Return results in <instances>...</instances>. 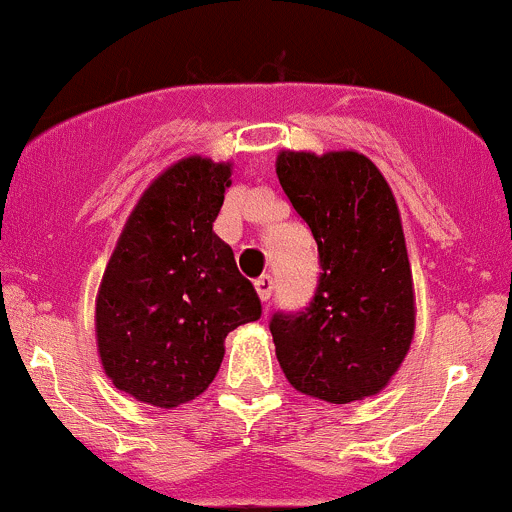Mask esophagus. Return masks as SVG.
I'll return each instance as SVG.
<instances>
[{"label":"esophagus","instance_id":"obj_1","mask_svg":"<svg viewBox=\"0 0 512 512\" xmlns=\"http://www.w3.org/2000/svg\"><path fill=\"white\" fill-rule=\"evenodd\" d=\"M254 286H256V293H258V298H261V301H268V298H271V293H273V278L268 276H258L256 281H254Z\"/></svg>","mask_w":512,"mask_h":512}]
</instances>
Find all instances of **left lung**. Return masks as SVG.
I'll return each mask as SVG.
<instances>
[{"label":"left lung","instance_id":"obj_1","mask_svg":"<svg viewBox=\"0 0 512 512\" xmlns=\"http://www.w3.org/2000/svg\"><path fill=\"white\" fill-rule=\"evenodd\" d=\"M283 194L318 244L308 306L268 321L288 383L328 403L381 391L411 348L413 281L396 199L356 151L278 154Z\"/></svg>","mask_w":512,"mask_h":512}]
</instances>
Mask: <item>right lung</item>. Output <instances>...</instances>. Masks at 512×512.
Returning a JSON list of instances; mask_svg holds the SVG:
<instances>
[{"instance_id": "right-lung-1", "label": "right lung", "mask_w": 512, "mask_h": 512, "mask_svg": "<svg viewBox=\"0 0 512 512\" xmlns=\"http://www.w3.org/2000/svg\"><path fill=\"white\" fill-rule=\"evenodd\" d=\"M231 166L179 161L144 191L111 254L96 341L119 391L159 408L201 396L224 361V338L261 318V301L214 234Z\"/></svg>"}]
</instances>
